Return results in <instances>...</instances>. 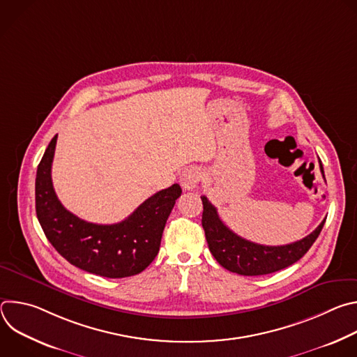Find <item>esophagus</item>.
<instances>
[{"label": "esophagus", "mask_w": 357, "mask_h": 357, "mask_svg": "<svg viewBox=\"0 0 357 357\" xmlns=\"http://www.w3.org/2000/svg\"><path fill=\"white\" fill-rule=\"evenodd\" d=\"M202 179V171L197 167H189L181 174V185L185 190H192Z\"/></svg>", "instance_id": "1"}]
</instances>
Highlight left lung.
Masks as SVG:
<instances>
[{
    "label": "left lung",
    "mask_w": 357,
    "mask_h": 357,
    "mask_svg": "<svg viewBox=\"0 0 357 357\" xmlns=\"http://www.w3.org/2000/svg\"><path fill=\"white\" fill-rule=\"evenodd\" d=\"M321 172L324 168L319 161ZM325 178V175H324ZM203 203L202 226L205 230L209 250L216 261L226 270L240 275H264L280 271L296 263L318 238L325 220L307 237L285 245H263L248 241L233 233L219 218L216 208L206 196Z\"/></svg>",
    "instance_id": "1"
}]
</instances>
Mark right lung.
<instances>
[{
  "mask_svg": "<svg viewBox=\"0 0 357 357\" xmlns=\"http://www.w3.org/2000/svg\"><path fill=\"white\" fill-rule=\"evenodd\" d=\"M55 135L38 165L35 181L36 216L47 240L63 259L87 273L124 278L144 271L160 251L168 216L181 196L178 183L148 197L123 222L96 225L63 208L50 176Z\"/></svg>",
  "mask_w": 357,
  "mask_h": 357,
  "instance_id": "obj_1",
  "label": "right lung"
}]
</instances>
